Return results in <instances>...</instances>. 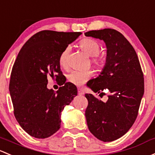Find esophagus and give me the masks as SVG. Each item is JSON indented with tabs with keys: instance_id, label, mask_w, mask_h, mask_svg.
Listing matches in <instances>:
<instances>
[{
	"instance_id": "obj_1",
	"label": "esophagus",
	"mask_w": 155,
	"mask_h": 155,
	"mask_svg": "<svg viewBox=\"0 0 155 155\" xmlns=\"http://www.w3.org/2000/svg\"><path fill=\"white\" fill-rule=\"evenodd\" d=\"M78 94H79V95H84V91H83L82 89L79 88V89H78Z\"/></svg>"
}]
</instances>
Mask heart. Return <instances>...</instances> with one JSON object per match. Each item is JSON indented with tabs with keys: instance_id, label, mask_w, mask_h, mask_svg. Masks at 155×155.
I'll list each match as a JSON object with an SVG mask.
<instances>
[{
	"instance_id": "1",
	"label": "heart",
	"mask_w": 155,
	"mask_h": 155,
	"mask_svg": "<svg viewBox=\"0 0 155 155\" xmlns=\"http://www.w3.org/2000/svg\"><path fill=\"white\" fill-rule=\"evenodd\" d=\"M79 47L86 55L92 57L91 60V64L97 69H102L105 66V59L99 54L101 50V46L97 41L92 38H84L79 41ZM70 52L71 46H67L60 54L58 61L61 68H65L68 66ZM92 76L93 72L91 70L84 71H73L68 75V79L74 85L81 86L88 81Z\"/></svg>"
}]
</instances>
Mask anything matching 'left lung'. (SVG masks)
Here are the masks:
<instances>
[{"instance_id":"8db88e82","label":"left lung","mask_w":155,"mask_h":155,"mask_svg":"<svg viewBox=\"0 0 155 155\" xmlns=\"http://www.w3.org/2000/svg\"><path fill=\"white\" fill-rule=\"evenodd\" d=\"M84 35L103 40L106 45L105 67L87 84L101 97L104 91H108V99L104 102L86 94L85 117L89 130L97 139L110 142L123 136L136 120L144 94L143 73L134 49L120 32L104 29Z\"/></svg>"}]
</instances>
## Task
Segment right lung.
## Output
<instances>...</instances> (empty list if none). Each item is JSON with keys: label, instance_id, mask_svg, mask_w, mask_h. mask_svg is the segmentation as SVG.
<instances>
[{"label": "right lung", "instance_id": "obj_1", "mask_svg": "<svg viewBox=\"0 0 155 155\" xmlns=\"http://www.w3.org/2000/svg\"><path fill=\"white\" fill-rule=\"evenodd\" d=\"M82 34L43 30L32 35L18 53L12 67L9 93L14 115L21 127L38 139L55 134L61 126V113L77 95L74 84L65 82L59 56ZM48 76L61 86L55 92L46 87Z\"/></svg>", "mask_w": 155, "mask_h": 155}]
</instances>
